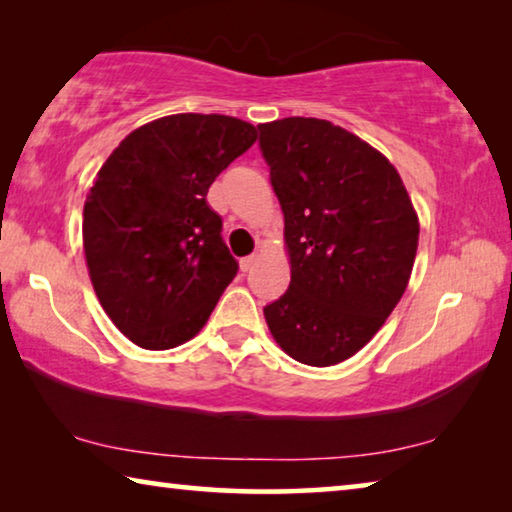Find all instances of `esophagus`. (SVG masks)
Here are the masks:
<instances>
[{
  "label": "esophagus",
  "mask_w": 512,
  "mask_h": 512,
  "mask_svg": "<svg viewBox=\"0 0 512 512\" xmlns=\"http://www.w3.org/2000/svg\"><path fill=\"white\" fill-rule=\"evenodd\" d=\"M255 255H248V257H244V259H241V262H239V268H241V271H244V273H248L250 271V268H253V264H255Z\"/></svg>",
  "instance_id": "obj_1"
}]
</instances>
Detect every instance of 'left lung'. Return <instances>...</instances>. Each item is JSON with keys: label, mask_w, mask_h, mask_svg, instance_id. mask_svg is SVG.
I'll list each match as a JSON object with an SVG mask.
<instances>
[{"label": "left lung", "mask_w": 512, "mask_h": 512, "mask_svg": "<svg viewBox=\"0 0 512 512\" xmlns=\"http://www.w3.org/2000/svg\"><path fill=\"white\" fill-rule=\"evenodd\" d=\"M257 128L291 259L289 289L264 318L291 359L334 366L357 354L400 302L418 214L393 164L332 121L287 117Z\"/></svg>", "instance_id": "8db88e82"}]
</instances>
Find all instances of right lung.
<instances>
[{
  "label": "right lung",
  "mask_w": 512,
  "mask_h": 512,
  "mask_svg": "<svg viewBox=\"0 0 512 512\" xmlns=\"http://www.w3.org/2000/svg\"><path fill=\"white\" fill-rule=\"evenodd\" d=\"M257 140L225 115H169L121 140L83 207V248L101 307L144 350L201 332L239 271L205 196Z\"/></svg>",
  "instance_id": "1"
}]
</instances>
